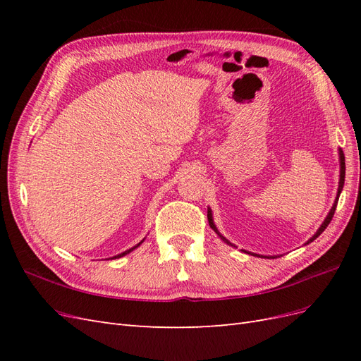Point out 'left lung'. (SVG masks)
I'll return each instance as SVG.
<instances>
[{
    "label": "left lung",
    "instance_id": "left-lung-1",
    "mask_svg": "<svg viewBox=\"0 0 361 361\" xmlns=\"http://www.w3.org/2000/svg\"><path fill=\"white\" fill-rule=\"evenodd\" d=\"M338 164H341V173H338V188H337V194H336V199H334V203H333V206H331V209H330V212H329V215L325 216V220H324V223L321 224V227L318 228V231H316V233L309 239L307 243L305 244H310V243H313L316 238H318L325 228H326V226L330 224V221H331V218H333V215H334V211H336V206H337V200H338V195H341V192H342V190H343V183H345V155H343V150L342 149H338ZM207 221H209V226H211V228L212 231L221 238V241H224L227 245H231V247H235V244H232L231 241H228V239H226L221 233H220V231H218L216 228V226H215V223H214V216H212V211H211V207H207ZM243 251H245L247 255H251V256H257V257H268V259H276L277 256H262V255H256V253H251V251H247V250H243Z\"/></svg>",
    "mask_w": 361,
    "mask_h": 361
}]
</instances>
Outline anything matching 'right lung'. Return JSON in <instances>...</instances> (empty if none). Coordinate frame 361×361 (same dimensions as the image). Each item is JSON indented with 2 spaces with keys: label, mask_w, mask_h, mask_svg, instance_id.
Listing matches in <instances>:
<instances>
[{
  "label": "right lung",
  "mask_w": 361,
  "mask_h": 361,
  "mask_svg": "<svg viewBox=\"0 0 361 361\" xmlns=\"http://www.w3.org/2000/svg\"><path fill=\"white\" fill-rule=\"evenodd\" d=\"M146 239V238H145ZM145 239H141V241L137 244V245H134L133 248H129V250H126V251H123V253H120V255H116V256H113V257H110V259H118V257H123V256H126V255H129L130 253V251H134L135 248H138L141 244H143L145 243Z\"/></svg>",
  "instance_id": "right-lung-1"
}]
</instances>
